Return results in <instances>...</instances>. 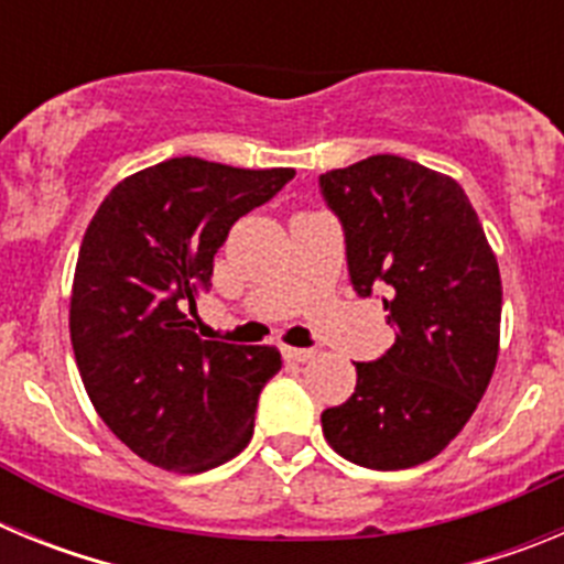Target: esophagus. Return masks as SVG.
<instances>
[{
  "mask_svg": "<svg viewBox=\"0 0 564 564\" xmlns=\"http://www.w3.org/2000/svg\"><path fill=\"white\" fill-rule=\"evenodd\" d=\"M282 356H285L288 361L305 364V361H311V358H316V352H313V350H302V347H282Z\"/></svg>",
  "mask_w": 564,
  "mask_h": 564,
  "instance_id": "34e87169",
  "label": "esophagus"
}]
</instances>
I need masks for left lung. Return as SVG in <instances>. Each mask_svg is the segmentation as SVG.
<instances>
[{
	"mask_svg": "<svg viewBox=\"0 0 564 564\" xmlns=\"http://www.w3.org/2000/svg\"><path fill=\"white\" fill-rule=\"evenodd\" d=\"M347 239L352 288H387L395 344L356 364L322 432L341 457L395 471L441 455L468 423L500 352L502 282L460 183L398 154H372L318 177Z\"/></svg>",
	"mask_w": 564,
	"mask_h": 564,
	"instance_id": "obj_1",
	"label": "left lung"
}]
</instances>
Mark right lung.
I'll use <instances>...</instances> for the list:
<instances>
[{
  "instance_id": "1",
  "label": "right lung",
  "mask_w": 564,
  "mask_h": 564,
  "mask_svg": "<svg viewBox=\"0 0 564 564\" xmlns=\"http://www.w3.org/2000/svg\"><path fill=\"white\" fill-rule=\"evenodd\" d=\"M293 169L172 158L123 177L89 220L69 296V341L89 401L141 460L197 475L246 449L276 347L203 341L186 311L214 253Z\"/></svg>"
}]
</instances>
